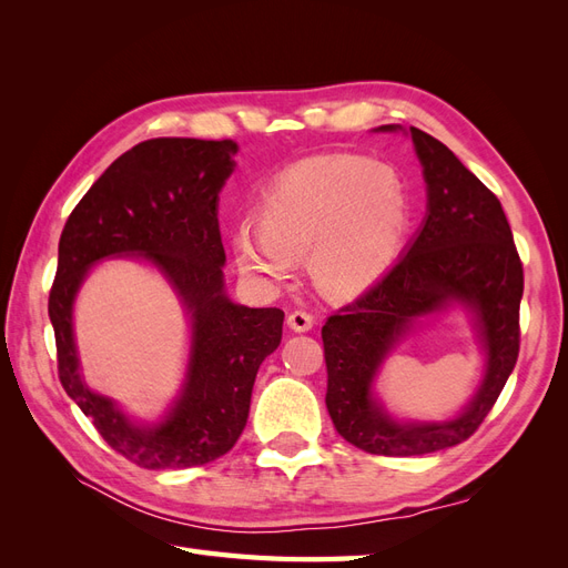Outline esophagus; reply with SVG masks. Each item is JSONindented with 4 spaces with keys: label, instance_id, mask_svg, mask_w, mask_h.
I'll return each mask as SVG.
<instances>
[{
    "label": "esophagus",
    "instance_id": "esophagus-1",
    "mask_svg": "<svg viewBox=\"0 0 568 568\" xmlns=\"http://www.w3.org/2000/svg\"><path fill=\"white\" fill-rule=\"evenodd\" d=\"M286 324H288V329H294V332L301 334V332L313 329L315 317L311 313H305V311H294V313H288Z\"/></svg>",
    "mask_w": 568,
    "mask_h": 568
}]
</instances>
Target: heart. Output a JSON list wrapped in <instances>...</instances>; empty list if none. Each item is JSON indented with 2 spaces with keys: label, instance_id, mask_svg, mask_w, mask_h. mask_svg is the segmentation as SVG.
Returning <instances> with one entry per match:
<instances>
[{
  "label": "heart",
  "instance_id": "obj_1",
  "mask_svg": "<svg viewBox=\"0 0 568 568\" xmlns=\"http://www.w3.org/2000/svg\"><path fill=\"white\" fill-rule=\"evenodd\" d=\"M409 220V189L393 165L324 156L274 180L257 203V225H236L230 248L239 270L263 286H284L307 255L322 291L355 296L398 261Z\"/></svg>",
  "mask_w": 568,
  "mask_h": 568
}]
</instances>
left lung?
<instances>
[{
    "mask_svg": "<svg viewBox=\"0 0 568 568\" xmlns=\"http://www.w3.org/2000/svg\"><path fill=\"white\" fill-rule=\"evenodd\" d=\"M382 125L376 132H395ZM426 182V217L386 277L322 326L326 409L355 448L409 457L467 440L493 409L519 357L524 267L497 196L436 136L409 128ZM459 304L487 353L485 379L445 423L395 420L373 395L383 359L419 318Z\"/></svg>",
    "mask_w": 568,
    "mask_h": 568,
    "instance_id": "obj_1",
    "label": "left lung"
}]
</instances>
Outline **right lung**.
<instances>
[{"label":"right lung","instance_id":"right-lung-1","mask_svg":"<svg viewBox=\"0 0 568 568\" xmlns=\"http://www.w3.org/2000/svg\"><path fill=\"white\" fill-rule=\"evenodd\" d=\"M239 146L159 136L115 159L68 217L59 242L49 320L59 379L115 453L142 469L209 464L242 436L257 367L277 351L284 313L246 307L225 291L217 201ZM106 256H144L176 291L193 326L181 395L161 423L136 425L79 374L72 305L89 270Z\"/></svg>","mask_w":568,"mask_h":568}]
</instances>
